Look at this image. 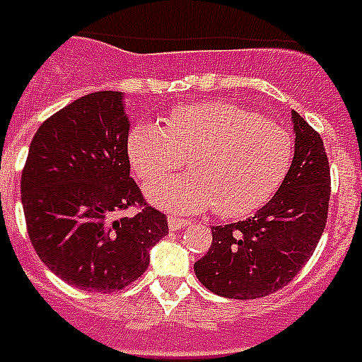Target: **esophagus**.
<instances>
[{"label": "esophagus", "instance_id": "1", "mask_svg": "<svg viewBox=\"0 0 362 362\" xmlns=\"http://www.w3.org/2000/svg\"><path fill=\"white\" fill-rule=\"evenodd\" d=\"M187 224H189V222H187V220H183V218L169 216V228H171V230H183Z\"/></svg>", "mask_w": 362, "mask_h": 362}]
</instances>
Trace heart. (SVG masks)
<instances>
[{
    "mask_svg": "<svg viewBox=\"0 0 362 362\" xmlns=\"http://www.w3.org/2000/svg\"><path fill=\"white\" fill-rule=\"evenodd\" d=\"M126 151L144 183L177 171L187 158L191 173L146 187L156 208L193 214L211 206L220 216H243L279 187L291 163V138L234 103L199 101L173 107L163 128L134 126Z\"/></svg>",
    "mask_w": 362,
    "mask_h": 362,
    "instance_id": "1",
    "label": "heart"
}]
</instances>
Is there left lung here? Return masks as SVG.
Here are the masks:
<instances>
[{
	"label": "left lung",
	"instance_id": "8db88e82",
	"mask_svg": "<svg viewBox=\"0 0 362 362\" xmlns=\"http://www.w3.org/2000/svg\"><path fill=\"white\" fill-rule=\"evenodd\" d=\"M296 153L277 193L252 218L211 228L208 255L193 264L216 296L257 299L285 287L314 255L328 218L330 165L316 130L291 112Z\"/></svg>",
	"mask_w": 362,
	"mask_h": 362
}]
</instances>
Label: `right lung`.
Listing matches in <instances>:
<instances>
[{"label": "right lung", "mask_w": 362, "mask_h": 362, "mask_svg": "<svg viewBox=\"0 0 362 362\" xmlns=\"http://www.w3.org/2000/svg\"><path fill=\"white\" fill-rule=\"evenodd\" d=\"M130 119L122 91H95L42 122L22 171L28 236L40 261L83 291H119L169 234L130 177ZM141 211L118 218L124 209Z\"/></svg>", "instance_id": "obj_1"}]
</instances>
